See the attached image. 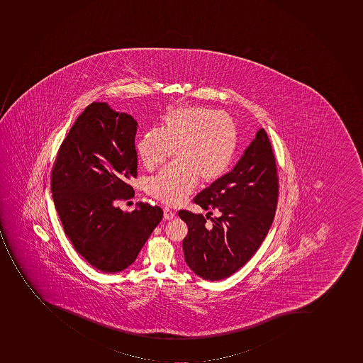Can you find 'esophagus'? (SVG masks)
I'll list each match as a JSON object with an SVG mask.
<instances>
[{"instance_id":"34e87169","label":"esophagus","mask_w":363,"mask_h":363,"mask_svg":"<svg viewBox=\"0 0 363 363\" xmlns=\"http://www.w3.org/2000/svg\"><path fill=\"white\" fill-rule=\"evenodd\" d=\"M163 217H164V220H174L176 215H174V211H170L169 208H164V209H163Z\"/></svg>"}]
</instances>
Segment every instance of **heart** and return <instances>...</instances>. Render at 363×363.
Returning <instances> with one entry per match:
<instances>
[{
  "label": "heart",
  "mask_w": 363,
  "mask_h": 363,
  "mask_svg": "<svg viewBox=\"0 0 363 363\" xmlns=\"http://www.w3.org/2000/svg\"><path fill=\"white\" fill-rule=\"evenodd\" d=\"M239 146L237 125L216 110L185 107L172 110L162 121L161 131L141 135L137 148L147 169L157 168L172 150L176 164L147 180L152 196L169 206H179L198 180L213 183L230 170Z\"/></svg>",
  "instance_id": "b5f03b06"
}]
</instances>
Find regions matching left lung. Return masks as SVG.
I'll return each instance as SVG.
<instances>
[{
    "label": "left lung",
    "mask_w": 363,
    "mask_h": 363,
    "mask_svg": "<svg viewBox=\"0 0 363 363\" xmlns=\"http://www.w3.org/2000/svg\"><path fill=\"white\" fill-rule=\"evenodd\" d=\"M278 178L272 143L264 128L229 174L199 193L194 202L216 211L211 226L202 213L180 211L189 226L184 238L185 262L199 277L220 281L235 274L259 250L274 220Z\"/></svg>",
    "instance_id": "1"
}]
</instances>
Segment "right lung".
Returning <instances> with one entry per match:
<instances>
[{"mask_svg": "<svg viewBox=\"0 0 363 363\" xmlns=\"http://www.w3.org/2000/svg\"><path fill=\"white\" fill-rule=\"evenodd\" d=\"M131 115L93 102L82 111L52 168V193L65 235L77 253L108 274L122 272L137 259L161 222V208L139 202L131 213L117 206L134 195L137 177Z\"/></svg>", "mask_w": 363, "mask_h": 363, "instance_id": "right-lung-1", "label": "right lung"}]
</instances>
